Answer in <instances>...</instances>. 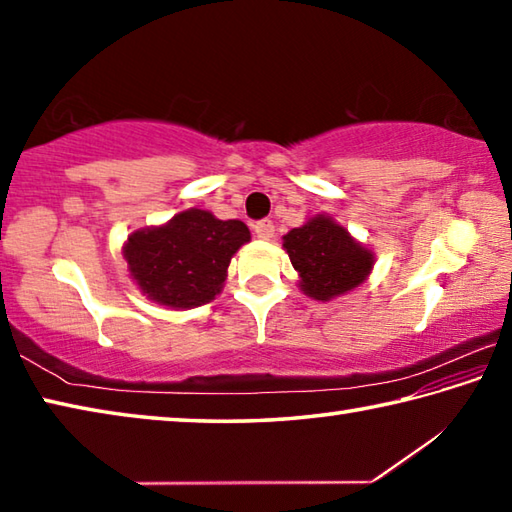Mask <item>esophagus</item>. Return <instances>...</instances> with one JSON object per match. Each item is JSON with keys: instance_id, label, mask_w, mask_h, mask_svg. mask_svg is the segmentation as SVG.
<instances>
[{"instance_id": "obj_1", "label": "esophagus", "mask_w": 512, "mask_h": 512, "mask_svg": "<svg viewBox=\"0 0 512 512\" xmlns=\"http://www.w3.org/2000/svg\"><path fill=\"white\" fill-rule=\"evenodd\" d=\"M253 230H255V235L259 239H273L275 237V225H273V221H268V219L257 221L253 225Z\"/></svg>"}]
</instances>
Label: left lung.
Returning a JSON list of instances; mask_svg holds the SVG:
<instances>
[{"label": "left lung", "instance_id": "1", "mask_svg": "<svg viewBox=\"0 0 512 512\" xmlns=\"http://www.w3.org/2000/svg\"><path fill=\"white\" fill-rule=\"evenodd\" d=\"M300 289L314 300H332L366 280L375 264L372 250L363 248L332 216L316 214L282 237Z\"/></svg>", "mask_w": 512, "mask_h": 512}]
</instances>
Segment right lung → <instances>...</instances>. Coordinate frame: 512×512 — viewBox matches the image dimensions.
<instances>
[{
    "mask_svg": "<svg viewBox=\"0 0 512 512\" xmlns=\"http://www.w3.org/2000/svg\"><path fill=\"white\" fill-rule=\"evenodd\" d=\"M250 241L244 221L185 210L158 228L135 230L124 259L146 298L173 309H192L221 293L232 255Z\"/></svg>",
    "mask_w": 512,
    "mask_h": 512,
    "instance_id": "obj_1",
    "label": "right lung"
}]
</instances>
